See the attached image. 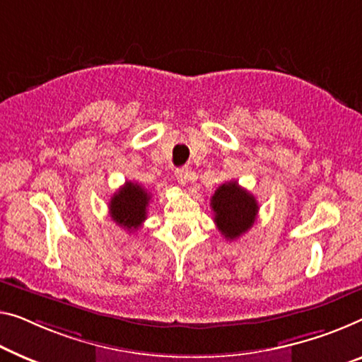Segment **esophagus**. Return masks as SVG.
Segmentation results:
<instances>
[{
    "label": "esophagus",
    "instance_id": "esophagus-1",
    "mask_svg": "<svg viewBox=\"0 0 362 362\" xmlns=\"http://www.w3.org/2000/svg\"><path fill=\"white\" fill-rule=\"evenodd\" d=\"M192 175H193V172L188 169H177L175 170V179L180 183V185H185V183L192 179Z\"/></svg>",
    "mask_w": 362,
    "mask_h": 362
}]
</instances>
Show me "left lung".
<instances>
[{
  "label": "left lung",
  "mask_w": 362,
  "mask_h": 362,
  "mask_svg": "<svg viewBox=\"0 0 362 362\" xmlns=\"http://www.w3.org/2000/svg\"><path fill=\"white\" fill-rule=\"evenodd\" d=\"M214 223L228 240L239 239L255 223L258 203L255 197L235 180L218 187L211 198Z\"/></svg>",
  "instance_id": "obj_1"
}]
</instances>
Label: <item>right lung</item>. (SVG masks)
<instances>
[{
    "label": "right lung",
    "mask_w": 362,
    "mask_h": 362,
    "mask_svg": "<svg viewBox=\"0 0 362 362\" xmlns=\"http://www.w3.org/2000/svg\"><path fill=\"white\" fill-rule=\"evenodd\" d=\"M151 193L139 183L125 182L120 190L113 193L109 203L112 219L123 229L136 230L144 223L148 213Z\"/></svg>",
    "instance_id": "add662e5"
}]
</instances>
